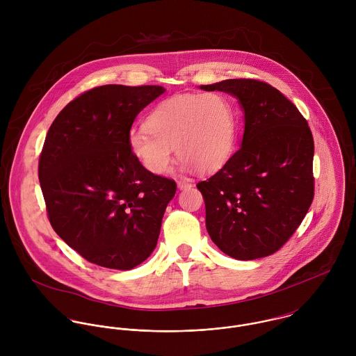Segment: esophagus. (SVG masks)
<instances>
[{"label": "esophagus", "instance_id": "1", "mask_svg": "<svg viewBox=\"0 0 356 356\" xmlns=\"http://www.w3.org/2000/svg\"><path fill=\"white\" fill-rule=\"evenodd\" d=\"M177 186H178L179 191H186V189H191L193 185H192L191 181H178Z\"/></svg>", "mask_w": 356, "mask_h": 356}]
</instances>
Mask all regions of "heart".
I'll list each match as a JSON object with an SVG mask.
<instances>
[{
    "mask_svg": "<svg viewBox=\"0 0 356 356\" xmlns=\"http://www.w3.org/2000/svg\"><path fill=\"white\" fill-rule=\"evenodd\" d=\"M147 129L133 130L129 148L153 175L170 171L174 147L184 171L220 170L237 144V112L220 93L177 95L159 102L147 118Z\"/></svg>",
    "mask_w": 356,
    "mask_h": 356,
    "instance_id": "b5f03b06",
    "label": "heart"
}]
</instances>
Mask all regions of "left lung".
<instances>
[{
  "mask_svg": "<svg viewBox=\"0 0 356 356\" xmlns=\"http://www.w3.org/2000/svg\"><path fill=\"white\" fill-rule=\"evenodd\" d=\"M238 100L241 147L197 184L205 227L223 252L254 260L277 252L296 232L314 197V140L308 123L280 90L254 79L202 85Z\"/></svg>",
  "mask_w": 356,
  "mask_h": 356,
  "instance_id": "obj_1",
  "label": "left lung"
}]
</instances>
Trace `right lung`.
Listing matches in <instances>:
<instances>
[{"mask_svg": "<svg viewBox=\"0 0 356 356\" xmlns=\"http://www.w3.org/2000/svg\"><path fill=\"white\" fill-rule=\"evenodd\" d=\"M161 86L105 85L70 102L51 123L38 177L51 227L86 260L131 270L152 254L172 179L153 175L130 151L137 115Z\"/></svg>", "mask_w": 356, "mask_h": 356, "instance_id": "right-lung-1", "label": "right lung"}]
</instances>
